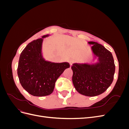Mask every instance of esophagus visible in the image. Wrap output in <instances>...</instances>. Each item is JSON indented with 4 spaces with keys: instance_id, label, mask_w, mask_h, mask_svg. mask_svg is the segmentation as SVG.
Wrapping results in <instances>:
<instances>
[{
    "instance_id": "obj_1",
    "label": "esophagus",
    "mask_w": 129,
    "mask_h": 129,
    "mask_svg": "<svg viewBox=\"0 0 129 129\" xmlns=\"http://www.w3.org/2000/svg\"><path fill=\"white\" fill-rule=\"evenodd\" d=\"M69 63H70V65L72 66V64L73 63L74 61H73V60H70V61H69Z\"/></svg>"
}]
</instances>
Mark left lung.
Wrapping results in <instances>:
<instances>
[{
	"instance_id": "8db88e82",
	"label": "left lung",
	"mask_w": 129,
	"mask_h": 129,
	"mask_svg": "<svg viewBox=\"0 0 129 129\" xmlns=\"http://www.w3.org/2000/svg\"><path fill=\"white\" fill-rule=\"evenodd\" d=\"M98 62L95 64L74 63L72 81L75 89L81 94L95 96L103 93L110 87L115 72L114 60L111 53L102 45L88 42Z\"/></svg>"
}]
</instances>
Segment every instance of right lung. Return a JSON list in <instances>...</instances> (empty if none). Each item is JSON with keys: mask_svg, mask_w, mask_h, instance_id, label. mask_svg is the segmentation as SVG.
<instances>
[{"mask_svg": "<svg viewBox=\"0 0 129 129\" xmlns=\"http://www.w3.org/2000/svg\"><path fill=\"white\" fill-rule=\"evenodd\" d=\"M48 36L46 35L29 43L19 57L17 69L19 81L23 88L34 96L51 94L58 77L70 67L68 62L54 63L43 57L42 42Z\"/></svg>", "mask_w": 129, "mask_h": 129, "instance_id": "add662e5", "label": "right lung"}]
</instances>
